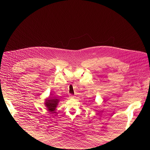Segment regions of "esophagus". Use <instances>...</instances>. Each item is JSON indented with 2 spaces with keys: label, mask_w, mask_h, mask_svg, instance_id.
Segmentation results:
<instances>
[{
  "label": "esophagus",
  "mask_w": 150,
  "mask_h": 150,
  "mask_svg": "<svg viewBox=\"0 0 150 150\" xmlns=\"http://www.w3.org/2000/svg\"><path fill=\"white\" fill-rule=\"evenodd\" d=\"M75 96H72V95H70V98H75Z\"/></svg>",
  "instance_id": "esophagus-1"
}]
</instances>
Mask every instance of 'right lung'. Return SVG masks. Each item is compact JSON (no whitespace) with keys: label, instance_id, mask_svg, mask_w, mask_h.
I'll use <instances>...</instances> for the list:
<instances>
[{"label":"right lung","instance_id":"obj_1","mask_svg":"<svg viewBox=\"0 0 150 150\" xmlns=\"http://www.w3.org/2000/svg\"><path fill=\"white\" fill-rule=\"evenodd\" d=\"M59 101V99L53 97H49L46 98L45 100L44 105L47 108V111H49L50 112H53V111H55V109L57 108Z\"/></svg>","mask_w":150,"mask_h":150}]
</instances>
